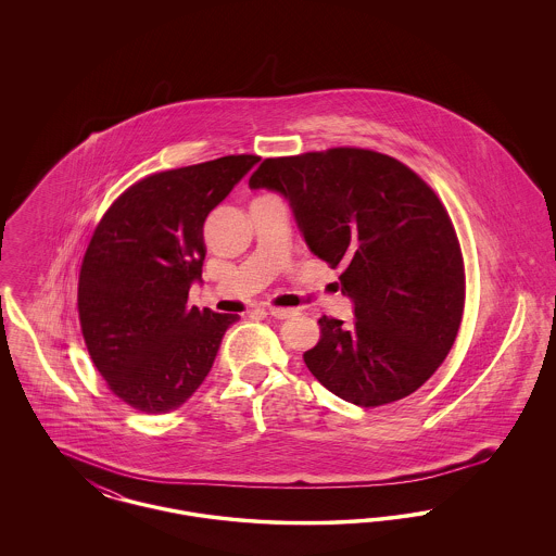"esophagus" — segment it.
<instances>
[{
	"mask_svg": "<svg viewBox=\"0 0 556 556\" xmlns=\"http://www.w3.org/2000/svg\"><path fill=\"white\" fill-rule=\"evenodd\" d=\"M268 315L275 318H290L295 315V311H293V308H273V306H270V308H268Z\"/></svg>",
	"mask_w": 556,
	"mask_h": 556,
	"instance_id": "esophagus-1",
	"label": "esophagus"
}]
</instances>
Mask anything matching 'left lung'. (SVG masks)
<instances>
[{"instance_id": "obj_1", "label": "left lung", "mask_w": 556, "mask_h": 556, "mask_svg": "<svg viewBox=\"0 0 556 556\" xmlns=\"http://www.w3.org/2000/svg\"><path fill=\"white\" fill-rule=\"evenodd\" d=\"M250 189L283 195L311 252L342 268L354 320L318 318L308 370L363 408L417 392L448 356L465 306L460 245L433 189L358 148L266 159Z\"/></svg>"}]
</instances>
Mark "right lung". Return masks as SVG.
Wrapping results in <instances>:
<instances>
[{"label": "right lung", "instance_id": "right-lung-1", "mask_svg": "<svg viewBox=\"0 0 556 556\" xmlns=\"http://www.w3.org/2000/svg\"><path fill=\"white\" fill-rule=\"evenodd\" d=\"M258 156L164 170L129 187L100 220L79 277V318L108 388L132 408H179L206 375L238 315L187 306L202 281L204 223Z\"/></svg>", "mask_w": 556, "mask_h": 556}]
</instances>
